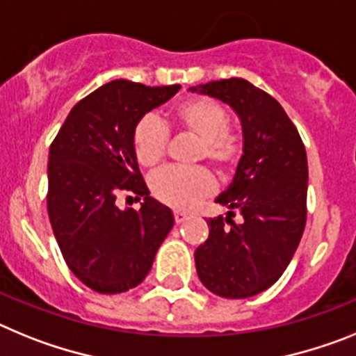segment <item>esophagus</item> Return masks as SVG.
<instances>
[{"label": "esophagus", "mask_w": 356, "mask_h": 356, "mask_svg": "<svg viewBox=\"0 0 356 356\" xmlns=\"http://www.w3.org/2000/svg\"><path fill=\"white\" fill-rule=\"evenodd\" d=\"M174 218H175V224H182V222L188 218V215L184 211H174Z\"/></svg>", "instance_id": "obj_1"}]
</instances>
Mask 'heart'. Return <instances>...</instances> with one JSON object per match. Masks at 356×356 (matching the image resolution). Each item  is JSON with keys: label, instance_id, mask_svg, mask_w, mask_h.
<instances>
[{"label": "heart", "instance_id": "obj_1", "mask_svg": "<svg viewBox=\"0 0 356 356\" xmlns=\"http://www.w3.org/2000/svg\"><path fill=\"white\" fill-rule=\"evenodd\" d=\"M172 123L199 140L195 159H206L220 174H231L242 161L245 140L229 125L227 111L209 98H190L172 109ZM134 156L143 168H156L168 150V131L154 116H143L132 134ZM215 190V179L204 166H170L150 179L154 199L174 209H191Z\"/></svg>", "mask_w": 356, "mask_h": 356}]
</instances>
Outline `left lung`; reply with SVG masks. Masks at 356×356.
<instances>
[{
    "label": "left lung",
    "mask_w": 356,
    "mask_h": 356,
    "mask_svg": "<svg viewBox=\"0 0 356 356\" xmlns=\"http://www.w3.org/2000/svg\"><path fill=\"white\" fill-rule=\"evenodd\" d=\"M227 104L242 122L245 152L216 202L231 209L209 218L195 251L202 285L220 298L243 299L281 277L307 224L308 161L301 136L276 98L243 79L190 88ZM244 222L234 225V209Z\"/></svg>",
    "instance_id": "obj_1"
}]
</instances>
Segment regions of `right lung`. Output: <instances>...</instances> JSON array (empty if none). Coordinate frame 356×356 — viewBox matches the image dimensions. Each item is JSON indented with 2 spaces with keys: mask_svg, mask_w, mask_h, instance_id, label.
I'll return each instance as SVG.
<instances>
[{
  "mask_svg": "<svg viewBox=\"0 0 356 356\" xmlns=\"http://www.w3.org/2000/svg\"><path fill=\"white\" fill-rule=\"evenodd\" d=\"M181 86L113 80L71 109L48 161V215L70 270L100 293L134 289L147 277L174 215L148 197L132 148L143 114L165 104ZM120 191L144 199L122 212Z\"/></svg>",
  "mask_w": 356,
  "mask_h": 356,
  "instance_id": "1",
  "label": "right lung"
}]
</instances>
